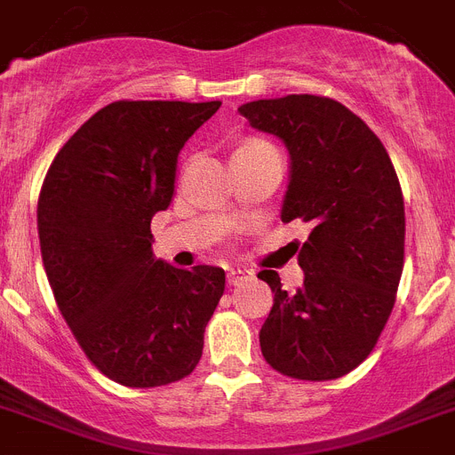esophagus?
<instances>
[{
    "label": "esophagus",
    "mask_w": 455,
    "mask_h": 455,
    "mask_svg": "<svg viewBox=\"0 0 455 455\" xmlns=\"http://www.w3.org/2000/svg\"><path fill=\"white\" fill-rule=\"evenodd\" d=\"M251 279V272L243 267H228V283L230 286H239L243 281Z\"/></svg>",
    "instance_id": "1"
}]
</instances>
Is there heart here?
Returning <instances> with one entry per match:
<instances>
[{"instance_id": "heart-1", "label": "heart", "mask_w": 455, "mask_h": 455, "mask_svg": "<svg viewBox=\"0 0 455 455\" xmlns=\"http://www.w3.org/2000/svg\"><path fill=\"white\" fill-rule=\"evenodd\" d=\"M246 146H258V144H246ZM242 148H243V146H242Z\"/></svg>"}]
</instances>
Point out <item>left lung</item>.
<instances>
[{"label":"left lung","instance_id":"8db88e82","mask_svg":"<svg viewBox=\"0 0 455 455\" xmlns=\"http://www.w3.org/2000/svg\"><path fill=\"white\" fill-rule=\"evenodd\" d=\"M239 114L283 141L291 174L281 220L309 225L298 291H283L274 269L258 274L274 292L262 355L286 377L339 379L370 355L395 304L404 265L395 169L365 120L328 97L258 100Z\"/></svg>","mask_w":455,"mask_h":455}]
</instances>
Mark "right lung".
<instances>
[{
  "label": "right lung",
  "mask_w": 455,
  "mask_h": 455,
  "mask_svg": "<svg viewBox=\"0 0 455 455\" xmlns=\"http://www.w3.org/2000/svg\"><path fill=\"white\" fill-rule=\"evenodd\" d=\"M220 101H114L52 160L36 225L67 325L111 381L153 388L200 363L225 291L212 265L179 269L153 253L151 220L176 193L179 153Z\"/></svg>",
  "instance_id": "1"
}]
</instances>
